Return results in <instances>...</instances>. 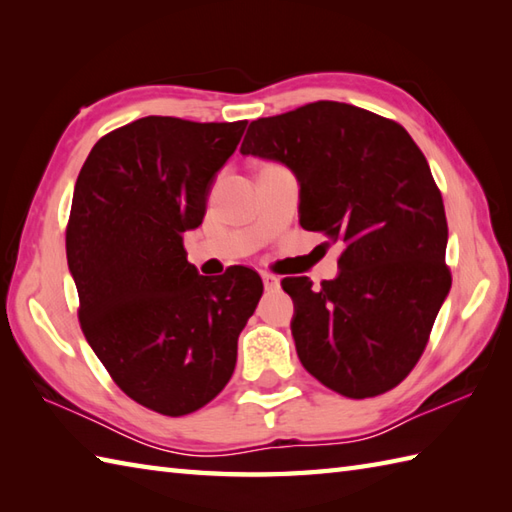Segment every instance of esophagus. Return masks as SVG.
Wrapping results in <instances>:
<instances>
[{"label": "esophagus", "instance_id": "34e87169", "mask_svg": "<svg viewBox=\"0 0 512 512\" xmlns=\"http://www.w3.org/2000/svg\"><path fill=\"white\" fill-rule=\"evenodd\" d=\"M262 279H264V288H266V290L279 288V279H277L273 273H262Z\"/></svg>", "mask_w": 512, "mask_h": 512}]
</instances>
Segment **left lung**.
Masks as SVG:
<instances>
[{"instance_id": "1", "label": "left lung", "mask_w": 512, "mask_h": 512, "mask_svg": "<svg viewBox=\"0 0 512 512\" xmlns=\"http://www.w3.org/2000/svg\"><path fill=\"white\" fill-rule=\"evenodd\" d=\"M244 156L284 162L299 180V222L339 242L341 273L281 286L308 372L345 398L394 389L429 343L451 288L447 215L429 162L391 118L336 101L257 118Z\"/></svg>"}]
</instances>
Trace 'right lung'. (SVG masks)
I'll list each match as a JSON object with an SVG mask.
<instances>
[{
	"label": "right lung",
	"instance_id": "right-lung-1",
	"mask_svg": "<svg viewBox=\"0 0 512 512\" xmlns=\"http://www.w3.org/2000/svg\"><path fill=\"white\" fill-rule=\"evenodd\" d=\"M244 129L138 118L92 147L74 184L65 253L81 330L114 383L162 416H187L226 387L264 292L246 266L198 275L182 242Z\"/></svg>",
	"mask_w": 512,
	"mask_h": 512
}]
</instances>
